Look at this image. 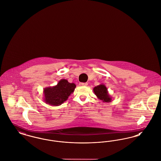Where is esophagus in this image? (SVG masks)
Listing matches in <instances>:
<instances>
[{"instance_id": "34e87169", "label": "esophagus", "mask_w": 161, "mask_h": 161, "mask_svg": "<svg viewBox=\"0 0 161 161\" xmlns=\"http://www.w3.org/2000/svg\"><path fill=\"white\" fill-rule=\"evenodd\" d=\"M79 86H87V83H80Z\"/></svg>"}]
</instances>
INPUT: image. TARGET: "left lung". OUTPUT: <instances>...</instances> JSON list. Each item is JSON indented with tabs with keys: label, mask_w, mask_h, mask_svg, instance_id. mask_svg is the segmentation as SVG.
<instances>
[{
	"label": "left lung",
	"mask_w": 161,
	"mask_h": 161,
	"mask_svg": "<svg viewBox=\"0 0 161 161\" xmlns=\"http://www.w3.org/2000/svg\"><path fill=\"white\" fill-rule=\"evenodd\" d=\"M93 91L98 99L103 101V102L109 103L112 100V97H110L107 91L106 86L104 84H100L95 86Z\"/></svg>",
	"instance_id": "obj_1"
}]
</instances>
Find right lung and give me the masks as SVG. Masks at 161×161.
Wrapping results in <instances>:
<instances>
[{
    "instance_id": "obj_1",
    "label": "right lung",
    "mask_w": 161,
    "mask_h": 161,
    "mask_svg": "<svg viewBox=\"0 0 161 161\" xmlns=\"http://www.w3.org/2000/svg\"><path fill=\"white\" fill-rule=\"evenodd\" d=\"M75 87L74 83H70L67 80L61 79L57 85L44 88V101L53 106H60L68 99Z\"/></svg>"
}]
</instances>
